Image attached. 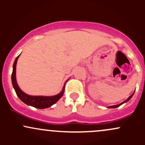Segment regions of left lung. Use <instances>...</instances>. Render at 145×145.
Returning a JSON list of instances; mask_svg holds the SVG:
<instances>
[{
	"label": "left lung",
	"mask_w": 145,
	"mask_h": 145,
	"mask_svg": "<svg viewBox=\"0 0 145 145\" xmlns=\"http://www.w3.org/2000/svg\"><path fill=\"white\" fill-rule=\"evenodd\" d=\"M133 95H134V93H133L132 94H131V96H130V97H129V98H128L127 99V100H126V101H123V103H121L118 104V105H113V106H110V107H108V108H117V107H119V106H120V105H122V104H123V103H125V102L128 101H129V99H131V97H132V96H133Z\"/></svg>",
	"instance_id": "left-lung-1"
}]
</instances>
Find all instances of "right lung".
Masks as SVG:
<instances>
[{"label": "right lung", "mask_w": 145, "mask_h": 145, "mask_svg": "<svg viewBox=\"0 0 145 145\" xmlns=\"http://www.w3.org/2000/svg\"><path fill=\"white\" fill-rule=\"evenodd\" d=\"M20 55L16 58L14 61V65H13V72L11 74V81H12V85L14 90L16 91V93L17 94L19 99L26 103L27 105L33 106L34 108L39 109H44L51 107L53 104H55L59 99L63 96L64 92L65 85L63 88V90L59 94L57 95L52 96V97H42V96H30L25 94L20 90L19 86H18L16 79V63H17L18 58Z\"/></svg>", "instance_id": "right-lung-1"}]
</instances>
